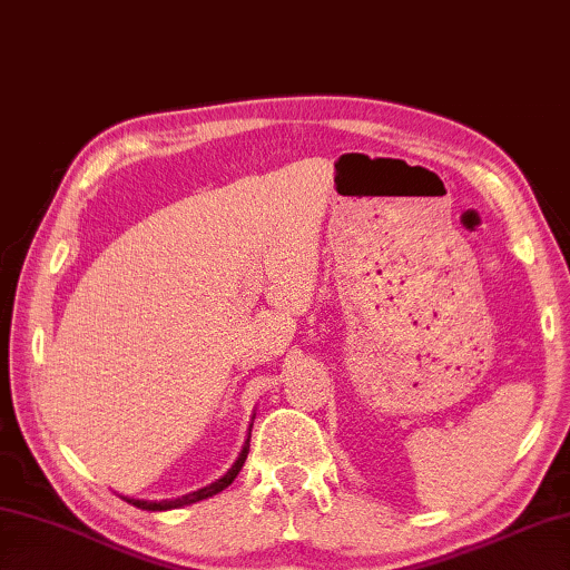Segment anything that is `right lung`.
<instances>
[{
  "label": "right lung",
  "mask_w": 570,
  "mask_h": 570,
  "mask_svg": "<svg viewBox=\"0 0 570 570\" xmlns=\"http://www.w3.org/2000/svg\"><path fill=\"white\" fill-rule=\"evenodd\" d=\"M252 426H254V423H252ZM252 426H249V436H246V441H244V449H242V453H239V459H236L232 469L226 471V473L222 475V479H216L214 483L204 485V489H199V491H191V493H186V495H179V499H171V501H169V499H167V501H144V499H129V495H121V499L127 501V503H131V505H137V509H141V511H171V509H181V505H191V503H196V501L212 499V495L224 491L226 485H232V481L236 479V475H239L242 465H244V461H246V453H249Z\"/></svg>",
  "instance_id": "1"
}]
</instances>
